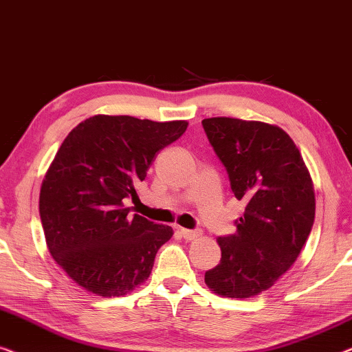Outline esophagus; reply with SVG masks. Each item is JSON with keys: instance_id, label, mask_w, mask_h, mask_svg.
Segmentation results:
<instances>
[{"instance_id": "esophagus-1", "label": "esophagus", "mask_w": 352, "mask_h": 352, "mask_svg": "<svg viewBox=\"0 0 352 352\" xmlns=\"http://www.w3.org/2000/svg\"><path fill=\"white\" fill-rule=\"evenodd\" d=\"M180 234L185 241H196L197 237L201 236V232L199 231H192V230H185V228H182Z\"/></svg>"}]
</instances>
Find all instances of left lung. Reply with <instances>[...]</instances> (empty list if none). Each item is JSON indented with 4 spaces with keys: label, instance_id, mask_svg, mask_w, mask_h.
I'll return each instance as SVG.
<instances>
[{
    "label": "left lung",
    "instance_id": "left-lung-1",
    "mask_svg": "<svg viewBox=\"0 0 352 352\" xmlns=\"http://www.w3.org/2000/svg\"><path fill=\"white\" fill-rule=\"evenodd\" d=\"M231 190L245 201L236 232L219 237L221 260L206 273L214 294L250 298L276 284L298 258L314 223L309 170L279 126L237 118L202 120Z\"/></svg>",
    "mask_w": 352,
    "mask_h": 352
}]
</instances>
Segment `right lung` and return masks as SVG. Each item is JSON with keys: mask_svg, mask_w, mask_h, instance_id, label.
I'll use <instances>...</instances> for the list:
<instances>
[{"mask_svg": "<svg viewBox=\"0 0 352 352\" xmlns=\"http://www.w3.org/2000/svg\"><path fill=\"white\" fill-rule=\"evenodd\" d=\"M186 121L156 122L96 115L68 133L44 175L39 217L47 249L82 289L122 296L151 274L174 231L129 214L156 153L186 131Z\"/></svg>", "mask_w": 352, "mask_h": 352, "instance_id": "add662e5", "label": "right lung"}]
</instances>
